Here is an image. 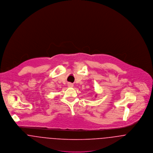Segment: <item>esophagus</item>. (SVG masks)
<instances>
[{"label":"esophagus","mask_w":153,"mask_h":153,"mask_svg":"<svg viewBox=\"0 0 153 153\" xmlns=\"http://www.w3.org/2000/svg\"><path fill=\"white\" fill-rule=\"evenodd\" d=\"M68 85L69 87H73V85L72 83H68Z\"/></svg>","instance_id":"1"}]
</instances>
